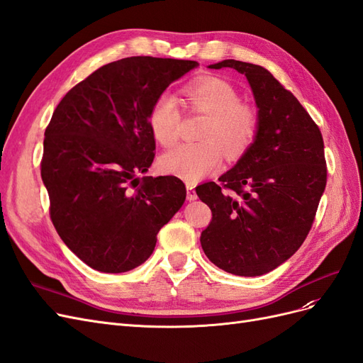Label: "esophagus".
I'll return each instance as SVG.
<instances>
[{
  "mask_svg": "<svg viewBox=\"0 0 363 363\" xmlns=\"http://www.w3.org/2000/svg\"><path fill=\"white\" fill-rule=\"evenodd\" d=\"M186 191H188V200L194 201L196 200V194H195V186L194 184H186Z\"/></svg>",
  "mask_w": 363,
  "mask_h": 363,
  "instance_id": "34e87169",
  "label": "esophagus"
}]
</instances>
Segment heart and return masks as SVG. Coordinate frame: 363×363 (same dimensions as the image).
<instances>
[{
  "mask_svg": "<svg viewBox=\"0 0 363 363\" xmlns=\"http://www.w3.org/2000/svg\"><path fill=\"white\" fill-rule=\"evenodd\" d=\"M188 111L207 115L201 130L204 140L182 144L163 155L162 169L188 183H195L215 171L223 160L238 159L252 145L259 130V116L247 103H240L238 91L219 77H204L183 89ZM182 112L174 96L163 94L151 104L148 125L151 135L163 147L179 138Z\"/></svg>",
  "mask_w": 363,
  "mask_h": 363,
  "instance_id": "b5f03b06",
  "label": "heart"
}]
</instances>
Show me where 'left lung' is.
<instances>
[{"instance_id": "obj_1", "label": "left lung", "mask_w": 363, "mask_h": 363, "mask_svg": "<svg viewBox=\"0 0 363 363\" xmlns=\"http://www.w3.org/2000/svg\"><path fill=\"white\" fill-rule=\"evenodd\" d=\"M208 68L245 74L259 107V130L219 183L196 188L212 211L200 242L218 268L263 276L286 262L311 232L327 183L323 135L268 69L232 59Z\"/></svg>"}]
</instances>
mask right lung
I'll use <instances>...</instances> for the list:
<instances>
[{
    "label": "right lung",
    "instance_id": "add662e5",
    "mask_svg": "<svg viewBox=\"0 0 363 363\" xmlns=\"http://www.w3.org/2000/svg\"><path fill=\"white\" fill-rule=\"evenodd\" d=\"M194 60L125 57L62 98L43 139L40 175L59 236L86 265L125 272L144 263L186 199L180 179L142 177L155 159L148 112Z\"/></svg>",
    "mask_w": 363,
    "mask_h": 363
}]
</instances>
